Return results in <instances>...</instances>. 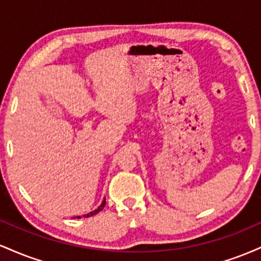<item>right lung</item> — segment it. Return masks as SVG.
Returning <instances> with one entry per match:
<instances>
[{"instance_id": "add662e5", "label": "right lung", "mask_w": 261, "mask_h": 261, "mask_svg": "<svg viewBox=\"0 0 261 261\" xmlns=\"http://www.w3.org/2000/svg\"><path fill=\"white\" fill-rule=\"evenodd\" d=\"M104 206H106V199H104V200H103V202H101V203H100V206H99V207H98L97 210H94V211L89 212V214H87V215H85V216H83V217H91V216H94V215H97V214H98V212H99V211H101V210H103V208H104ZM77 218H81V216H79V217H77Z\"/></svg>"}]
</instances>
